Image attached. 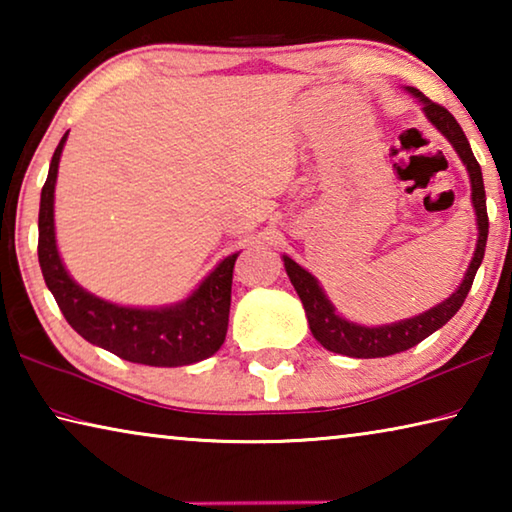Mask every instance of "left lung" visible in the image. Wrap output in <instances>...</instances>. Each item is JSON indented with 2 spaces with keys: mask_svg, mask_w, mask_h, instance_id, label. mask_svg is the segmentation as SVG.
Returning <instances> with one entry per match:
<instances>
[{
  "mask_svg": "<svg viewBox=\"0 0 512 512\" xmlns=\"http://www.w3.org/2000/svg\"><path fill=\"white\" fill-rule=\"evenodd\" d=\"M406 92L413 94L415 99L422 103V112L440 135L447 137V142L454 146L458 158L465 164L467 176H470V187H472V207L476 214V248L472 255V262L467 266L463 275V282L458 284V289L452 296L438 302L436 307L422 311L418 316L397 320V323L388 325H359L352 323V320L343 318L336 307L329 302L325 296L323 287L311 275L307 268L293 262L291 257L282 255L284 268H287V275L293 284V289L302 300V307H305V314L309 320V329L314 334V339L323 345L325 350L345 354V357L354 359H377V357H391V354L404 352L418 345L420 341L431 336L436 329L443 327L449 318H452L458 309L463 307V302L470 293V287L474 282V275L479 271L485 253V241H488V210H485V189H483V176L481 167L476 162L474 153L470 149V142L463 133V128L458 126V121L452 117V112L445 110L438 103L429 101L420 90L406 88Z\"/></svg>",
  "mask_w": 512,
  "mask_h": 512,
  "instance_id": "1",
  "label": "left lung"
}]
</instances>
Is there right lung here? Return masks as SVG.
<instances>
[{
  "label": "right lung",
  "instance_id": "add662e5",
  "mask_svg": "<svg viewBox=\"0 0 512 512\" xmlns=\"http://www.w3.org/2000/svg\"><path fill=\"white\" fill-rule=\"evenodd\" d=\"M67 135L69 131L51 158L38 214V262L65 320L85 341L144 366L176 368L212 357L228 332L232 268L239 253L221 259L185 300L173 305L126 307L83 289L60 259L54 225L58 162Z\"/></svg>",
  "mask_w": 512,
  "mask_h": 512
}]
</instances>
